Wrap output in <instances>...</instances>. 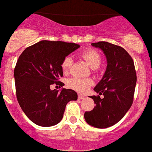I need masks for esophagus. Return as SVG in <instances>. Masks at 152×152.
I'll return each instance as SVG.
<instances>
[{"label":"esophagus","mask_w":152,"mask_h":152,"mask_svg":"<svg viewBox=\"0 0 152 152\" xmlns=\"http://www.w3.org/2000/svg\"><path fill=\"white\" fill-rule=\"evenodd\" d=\"M78 99H84V98H85V96H82V95H78Z\"/></svg>","instance_id":"obj_1"}]
</instances>
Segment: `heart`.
<instances>
[{
	"mask_svg": "<svg viewBox=\"0 0 152 152\" xmlns=\"http://www.w3.org/2000/svg\"><path fill=\"white\" fill-rule=\"evenodd\" d=\"M81 57L88 64L89 67L93 70H96L101 64V56L98 51L88 48L83 51L81 53ZM73 65V59L70 56H66L63 59L61 64V68L64 74H68ZM93 84V81L90 78H77L73 77L68 80L67 86L70 88L76 91L77 93H83L88 90V88Z\"/></svg>",
	"mask_w": 152,
	"mask_h": 152,
	"instance_id": "heart-1",
	"label": "heart"
}]
</instances>
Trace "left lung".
Segmentation results:
<instances>
[{
    "label": "left lung",
    "mask_w": 152,
    "mask_h": 152,
    "mask_svg": "<svg viewBox=\"0 0 152 152\" xmlns=\"http://www.w3.org/2000/svg\"><path fill=\"white\" fill-rule=\"evenodd\" d=\"M91 45L103 51L107 65L102 79L93 88L99 95L89 96L96 106L84 117L88 125L104 129L119 122L132 106L137 75L133 59L124 48L106 42Z\"/></svg>",
    "instance_id": "obj_1"
}]
</instances>
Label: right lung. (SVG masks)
I'll return each mask as SVG.
<instances>
[{
  "label": "right lung",
  "mask_w": 152,
  "mask_h": 152,
  "mask_svg": "<svg viewBox=\"0 0 152 152\" xmlns=\"http://www.w3.org/2000/svg\"><path fill=\"white\" fill-rule=\"evenodd\" d=\"M78 48L75 43L43 40L26 48L19 57L14 70L17 99L34 124L44 127L58 124L67 103L77 99L72 89L63 88L59 92L50 86L61 85L62 61Z\"/></svg>",
  "instance_id": "obj_1"
}]
</instances>
